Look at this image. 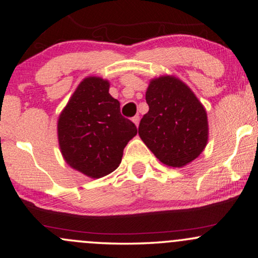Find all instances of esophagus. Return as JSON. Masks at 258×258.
<instances>
[{"label": "esophagus", "instance_id": "obj_1", "mask_svg": "<svg viewBox=\"0 0 258 258\" xmlns=\"http://www.w3.org/2000/svg\"><path fill=\"white\" fill-rule=\"evenodd\" d=\"M133 122L135 123L136 126H139V124H140V116H139V115L134 116V117H133Z\"/></svg>", "mask_w": 258, "mask_h": 258}]
</instances>
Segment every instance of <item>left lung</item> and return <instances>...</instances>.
<instances>
[{
	"instance_id": "1",
	"label": "left lung",
	"mask_w": 258,
	"mask_h": 258,
	"mask_svg": "<svg viewBox=\"0 0 258 258\" xmlns=\"http://www.w3.org/2000/svg\"><path fill=\"white\" fill-rule=\"evenodd\" d=\"M149 111L140 122L139 135L155 156L181 168L202 153L208 141L206 109L190 88L176 77L161 76L146 93Z\"/></svg>"
}]
</instances>
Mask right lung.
<instances>
[{
  "label": "right lung",
  "instance_id": "1",
  "mask_svg": "<svg viewBox=\"0 0 258 258\" xmlns=\"http://www.w3.org/2000/svg\"><path fill=\"white\" fill-rule=\"evenodd\" d=\"M57 133L67 163L100 178L118 167L137 128L122 116L119 102L109 94L108 81L87 77L59 115Z\"/></svg>",
  "mask_w": 258,
  "mask_h": 258
}]
</instances>
